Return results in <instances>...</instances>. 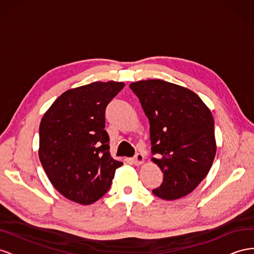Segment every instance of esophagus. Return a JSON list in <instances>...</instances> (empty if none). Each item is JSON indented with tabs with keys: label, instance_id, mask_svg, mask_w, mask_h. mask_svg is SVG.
Segmentation results:
<instances>
[{
	"label": "esophagus",
	"instance_id": "esophagus-1",
	"mask_svg": "<svg viewBox=\"0 0 254 254\" xmlns=\"http://www.w3.org/2000/svg\"><path fill=\"white\" fill-rule=\"evenodd\" d=\"M144 160H145V158H144V156L140 153L136 154L132 158V162L134 164H136V166H140V164H142L144 162Z\"/></svg>",
	"mask_w": 254,
	"mask_h": 254
}]
</instances>
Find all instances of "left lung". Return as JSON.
Listing matches in <instances>:
<instances>
[{"mask_svg": "<svg viewBox=\"0 0 254 254\" xmlns=\"http://www.w3.org/2000/svg\"><path fill=\"white\" fill-rule=\"evenodd\" d=\"M149 122L153 162L163 173L153 193L163 200L186 196L197 187L216 156L214 118L188 88L158 79L129 85Z\"/></svg>", "mask_w": 254, "mask_h": 254, "instance_id": "left-lung-1", "label": "left lung"}]
</instances>
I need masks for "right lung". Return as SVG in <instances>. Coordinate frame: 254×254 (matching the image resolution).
Instances as JSON below:
<instances>
[{
	"label": "right lung",
	"instance_id": "obj_1",
	"mask_svg": "<svg viewBox=\"0 0 254 254\" xmlns=\"http://www.w3.org/2000/svg\"><path fill=\"white\" fill-rule=\"evenodd\" d=\"M125 86L93 82L62 94L39 125V159L59 192L79 204H92L111 187L123 162L110 154L105 112Z\"/></svg>",
	"mask_w": 254,
	"mask_h": 254
}]
</instances>
